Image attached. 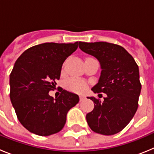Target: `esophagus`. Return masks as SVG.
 Instances as JSON below:
<instances>
[{"label":"esophagus","instance_id":"34e87169","mask_svg":"<svg viewBox=\"0 0 154 154\" xmlns=\"http://www.w3.org/2000/svg\"><path fill=\"white\" fill-rule=\"evenodd\" d=\"M79 99H80V102H82V101H83L85 98V96H80Z\"/></svg>","mask_w":154,"mask_h":154}]
</instances>
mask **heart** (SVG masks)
<instances>
[{
  "label": "heart",
  "mask_w": 154,
  "mask_h": 154,
  "mask_svg": "<svg viewBox=\"0 0 154 154\" xmlns=\"http://www.w3.org/2000/svg\"><path fill=\"white\" fill-rule=\"evenodd\" d=\"M65 88L68 90L74 92H82L87 89L88 85L85 81L76 79H69L65 83Z\"/></svg>",
  "instance_id": "heart-1"
}]
</instances>
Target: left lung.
<instances>
[{
    "label": "left lung",
    "instance_id": "obj_1",
    "mask_svg": "<svg viewBox=\"0 0 154 154\" xmlns=\"http://www.w3.org/2000/svg\"><path fill=\"white\" fill-rule=\"evenodd\" d=\"M79 47L96 57L101 65L99 82L92 90L106 94L103 102L89 97L94 102V109L86 115L87 123L95 133L113 135L127 126L138 108L141 91L138 65L130 53L118 45L79 42Z\"/></svg>",
    "mask_w": 154,
    "mask_h": 154
}]
</instances>
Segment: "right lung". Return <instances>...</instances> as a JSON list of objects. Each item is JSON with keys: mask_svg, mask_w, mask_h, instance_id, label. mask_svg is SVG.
Masks as SVG:
<instances>
[{"mask_svg": "<svg viewBox=\"0 0 154 154\" xmlns=\"http://www.w3.org/2000/svg\"><path fill=\"white\" fill-rule=\"evenodd\" d=\"M78 48L74 44L47 42L21 54L10 75V98L16 115L24 128L46 137L58 133L69 110L79 101L78 95L61 89L58 98L50 96L60 79L65 60Z\"/></svg>", "mask_w": 154, "mask_h": 154, "instance_id": "obj_1", "label": "right lung"}]
</instances>
